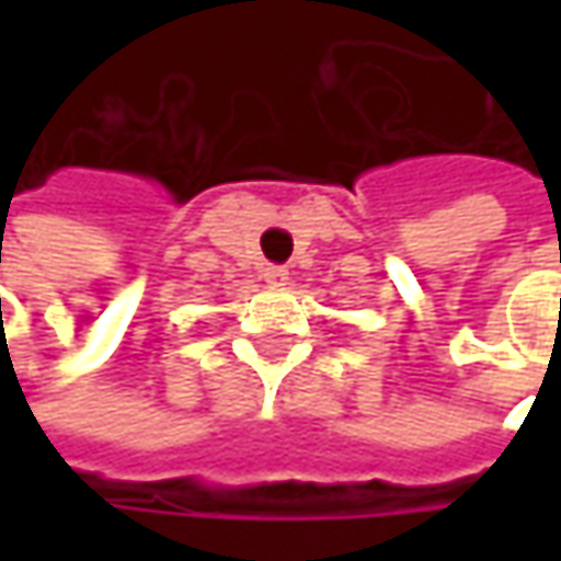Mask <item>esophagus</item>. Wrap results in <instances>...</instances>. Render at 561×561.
Masks as SVG:
<instances>
[{
	"mask_svg": "<svg viewBox=\"0 0 561 561\" xmlns=\"http://www.w3.org/2000/svg\"><path fill=\"white\" fill-rule=\"evenodd\" d=\"M265 280H268V287H287L290 274H287V268H280V265H268L265 268Z\"/></svg>",
	"mask_w": 561,
	"mask_h": 561,
	"instance_id": "obj_1",
	"label": "esophagus"
}]
</instances>
